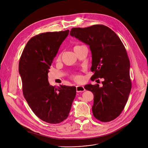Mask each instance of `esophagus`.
<instances>
[{
    "mask_svg": "<svg viewBox=\"0 0 148 148\" xmlns=\"http://www.w3.org/2000/svg\"><path fill=\"white\" fill-rule=\"evenodd\" d=\"M76 87V92H83L86 90L84 87L82 86H77Z\"/></svg>",
    "mask_w": 148,
    "mask_h": 148,
    "instance_id": "obj_1",
    "label": "esophagus"
}]
</instances>
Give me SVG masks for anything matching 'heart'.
<instances>
[{
	"mask_svg": "<svg viewBox=\"0 0 148 148\" xmlns=\"http://www.w3.org/2000/svg\"><path fill=\"white\" fill-rule=\"evenodd\" d=\"M82 47V46H76V47H74V49H76V48H79V47ZM60 56H59L57 57V60H60ZM73 78H74V79H75L76 81H77V82H79V81H80V80H81V77H80V76H79V75L74 76H73Z\"/></svg>",
	"mask_w": 148,
	"mask_h": 148,
	"instance_id": "obj_1",
	"label": "heart"
}]
</instances>
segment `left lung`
<instances>
[{
    "label": "left lung",
    "mask_w": 148,
    "mask_h": 148,
    "mask_svg": "<svg viewBox=\"0 0 148 148\" xmlns=\"http://www.w3.org/2000/svg\"><path fill=\"white\" fill-rule=\"evenodd\" d=\"M70 35L90 46L92 54L91 80L103 78V86L86 85L94 96L92 113L101 122L118 117L127 103L132 88L130 61L120 38L109 27L95 25L71 29Z\"/></svg>",
    "instance_id": "obj_1"
}]
</instances>
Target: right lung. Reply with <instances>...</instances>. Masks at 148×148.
<instances>
[{"label": "right lung", "instance_id": "1", "mask_svg": "<svg viewBox=\"0 0 148 148\" xmlns=\"http://www.w3.org/2000/svg\"><path fill=\"white\" fill-rule=\"evenodd\" d=\"M69 32H47L32 37L19 62L24 97L33 112L49 123L66 119L76 96L75 86L56 87L48 82L50 66Z\"/></svg>", "mask_w": 148, "mask_h": 148}]
</instances>
